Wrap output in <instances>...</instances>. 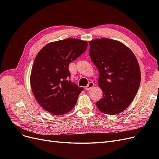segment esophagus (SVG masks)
<instances>
[{"label":"esophagus","instance_id":"esophagus-1","mask_svg":"<svg viewBox=\"0 0 159 159\" xmlns=\"http://www.w3.org/2000/svg\"><path fill=\"white\" fill-rule=\"evenodd\" d=\"M94 86V83L93 82H92V81H91V82H89V84L86 86L85 87V89L86 90H89V89H91V88H92Z\"/></svg>","mask_w":159,"mask_h":159}]
</instances>
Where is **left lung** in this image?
<instances>
[{"instance_id": "8db88e82", "label": "left lung", "mask_w": 159, "mask_h": 159, "mask_svg": "<svg viewBox=\"0 0 159 159\" xmlns=\"http://www.w3.org/2000/svg\"><path fill=\"white\" fill-rule=\"evenodd\" d=\"M89 56L99 71L103 97L96 102L103 113L116 115L126 109L137 94L141 71L131 50L121 42L101 38L90 41Z\"/></svg>"}]
</instances>
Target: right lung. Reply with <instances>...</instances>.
Returning <instances> with one entry per match:
<instances>
[{"mask_svg":"<svg viewBox=\"0 0 159 159\" xmlns=\"http://www.w3.org/2000/svg\"><path fill=\"white\" fill-rule=\"evenodd\" d=\"M88 42L75 38L51 42L38 53L30 85L42 107L53 115H63L74 107L84 90L71 82L69 64L86 51Z\"/></svg>","mask_w":159,"mask_h":159,"instance_id":"obj_1","label":"right lung"}]
</instances>
